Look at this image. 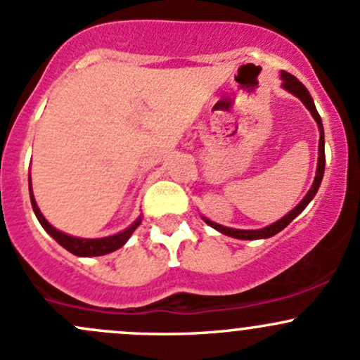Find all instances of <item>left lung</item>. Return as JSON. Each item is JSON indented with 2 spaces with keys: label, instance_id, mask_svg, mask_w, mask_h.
<instances>
[{
  "label": "left lung",
  "instance_id": "8db88e82",
  "mask_svg": "<svg viewBox=\"0 0 360 360\" xmlns=\"http://www.w3.org/2000/svg\"><path fill=\"white\" fill-rule=\"evenodd\" d=\"M281 79H283V88H285L286 91H290V93L295 94L297 98H300L302 103H304L305 107L309 108L310 113H312V117L316 119L317 126H319V132H321V134H319V158H317L316 179H314L312 188H310L307 195L304 196V200H302V202L298 203V205L295 207V209L291 210L290 214H286L285 217L279 219V221L274 222V224L267 226V228H262V229H233V228H226V226L217 224V222H212L207 217H202L203 221H205L209 226H212L214 229L221 231L222 234H228V236H231V238H238V240H262V238H271V236H274V234H278L279 231L285 229L286 226H288L290 222L293 221V219L297 217V215L300 214V212L309 205L310 200L316 196V193L321 186V181H323V176H324V164H326V157H324V129H323V122H321L319 113H317V110H316V105H314L312 96H310L307 88H305V86L302 84V82L298 81L295 75H291V74H288V72L283 70L281 72Z\"/></svg>",
  "mask_w": 360,
  "mask_h": 360
}]
</instances>
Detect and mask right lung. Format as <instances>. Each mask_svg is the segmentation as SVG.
Here are the masks:
<instances>
[{"instance_id":"add662e5","label":"right lung","mask_w":360,"mask_h":360,"mask_svg":"<svg viewBox=\"0 0 360 360\" xmlns=\"http://www.w3.org/2000/svg\"><path fill=\"white\" fill-rule=\"evenodd\" d=\"M29 193H30V203H32V210H34V214H36L37 221L41 222V226L48 231V234L53 236V240H55L56 243H60L63 248L69 250L70 253H74V255H77V257L107 255V253L113 252V250L124 247V245H126V241L131 238V234L134 233V229L141 224V217H139L134 224H131L129 228L124 229L122 233L113 234V236L96 238V240H89V238H74V236H69V234L62 233V231L55 229L50 222L43 217V214H41L36 200H34L32 190H30V179H29Z\"/></svg>"}]
</instances>
